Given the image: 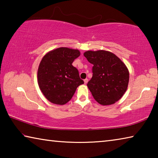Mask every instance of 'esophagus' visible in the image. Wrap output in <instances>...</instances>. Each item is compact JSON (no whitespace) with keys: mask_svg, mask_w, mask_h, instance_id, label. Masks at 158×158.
<instances>
[{"mask_svg":"<svg viewBox=\"0 0 158 158\" xmlns=\"http://www.w3.org/2000/svg\"><path fill=\"white\" fill-rule=\"evenodd\" d=\"M88 81H89V79H84V84H86L87 83H88Z\"/></svg>","mask_w":158,"mask_h":158,"instance_id":"1","label":"esophagus"}]
</instances>
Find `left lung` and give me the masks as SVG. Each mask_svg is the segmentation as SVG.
I'll list each match as a JSON object with an SVG mask.
<instances>
[{"label":"left lung","instance_id":"1","mask_svg":"<svg viewBox=\"0 0 158 158\" xmlns=\"http://www.w3.org/2000/svg\"><path fill=\"white\" fill-rule=\"evenodd\" d=\"M93 64V77L87 85L95 100L102 105L119 100L127 90L129 72L121 60L107 51H87L84 53Z\"/></svg>","mask_w":158,"mask_h":158}]
</instances>
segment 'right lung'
I'll use <instances>...</instances> for the list:
<instances>
[{"label": "right lung", "mask_w": 158, "mask_h": 158, "mask_svg": "<svg viewBox=\"0 0 158 158\" xmlns=\"http://www.w3.org/2000/svg\"><path fill=\"white\" fill-rule=\"evenodd\" d=\"M80 56L77 49L60 47L42 58L37 70V81L42 93L56 105H65L71 100L77 88L84 84L73 64Z\"/></svg>", "instance_id": "right-lung-1"}]
</instances>
